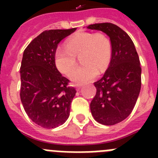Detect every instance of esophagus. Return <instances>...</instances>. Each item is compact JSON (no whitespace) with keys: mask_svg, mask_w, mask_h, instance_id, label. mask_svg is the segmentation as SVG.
I'll return each mask as SVG.
<instances>
[{"mask_svg":"<svg viewBox=\"0 0 158 158\" xmlns=\"http://www.w3.org/2000/svg\"><path fill=\"white\" fill-rule=\"evenodd\" d=\"M82 85H76V89H77V91H79L81 89Z\"/></svg>","mask_w":158,"mask_h":158,"instance_id":"obj_1","label":"esophagus"}]
</instances>
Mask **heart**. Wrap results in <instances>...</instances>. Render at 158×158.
Returning <instances> with one entry per match:
<instances>
[{
	"label": "heart",
	"mask_w": 158,
	"mask_h": 158,
	"mask_svg": "<svg viewBox=\"0 0 158 158\" xmlns=\"http://www.w3.org/2000/svg\"><path fill=\"white\" fill-rule=\"evenodd\" d=\"M81 55L83 65L74 70L76 56ZM111 56V46L107 36L101 33L78 32L67 40L65 46L58 47L55 63L60 72L69 76L73 81L84 83L93 80L98 73L104 72Z\"/></svg>",
	"instance_id": "obj_1"
}]
</instances>
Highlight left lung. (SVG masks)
Masks as SVG:
<instances>
[{"mask_svg": "<svg viewBox=\"0 0 158 158\" xmlns=\"http://www.w3.org/2000/svg\"><path fill=\"white\" fill-rule=\"evenodd\" d=\"M88 28L104 32L111 40V62L103 77L94 82L96 93L90 109L95 120L111 126L129 116L138 100L142 85L139 54L131 37L117 25L95 23Z\"/></svg>", "mask_w": 158, "mask_h": 158, "instance_id": "left-lung-1", "label": "left lung"}]
</instances>
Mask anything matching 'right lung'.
<instances>
[{
	"mask_svg": "<svg viewBox=\"0 0 158 158\" xmlns=\"http://www.w3.org/2000/svg\"><path fill=\"white\" fill-rule=\"evenodd\" d=\"M76 29L44 31L23 51L20 100L29 118L43 128L58 127L69 116L77 91L57 69L55 53L59 42Z\"/></svg>",
	"mask_w": 158,
	"mask_h": 158,
	"instance_id": "obj_1",
	"label": "right lung"
}]
</instances>
